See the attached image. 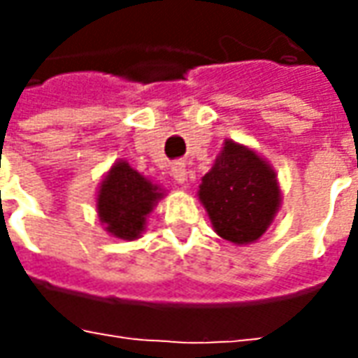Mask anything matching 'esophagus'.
<instances>
[{
	"label": "esophagus",
	"mask_w": 358,
	"mask_h": 358,
	"mask_svg": "<svg viewBox=\"0 0 358 358\" xmlns=\"http://www.w3.org/2000/svg\"><path fill=\"white\" fill-rule=\"evenodd\" d=\"M171 177L179 183V185H183L187 181V171H185V167L183 165H173V169H171Z\"/></svg>",
	"instance_id": "34e87169"
}]
</instances>
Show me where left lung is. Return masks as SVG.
<instances>
[{"label": "left lung", "instance_id": "obj_1", "mask_svg": "<svg viewBox=\"0 0 358 358\" xmlns=\"http://www.w3.org/2000/svg\"><path fill=\"white\" fill-rule=\"evenodd\" d=\"M197 195L215 233L235 245L261 239L281 207L275 169L251 147L231 139L201 179Z\"/></svg>", "mask_w": 358, "mask_h": 358}]
</instances>
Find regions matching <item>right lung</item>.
I'll use <instances>...</instances> for the list:
<instances>
[{
    "instance_id": "add662e5",
    "label": "right lung",
    "mask_w": 358,
    "mask_h": 358,
    "mask_svg": "<svg viewBox=\"0 0 358 358\" xmlns=\"http://www.w3.org/2000/svg\"><path fill=\"white\" fill-rule=\"evenodd\" d=\"M163 189L135 171L127 161L119 159L105 173L97 191V215L105 231L123 241H135L143 233L147 217Z\"/></svg>"
}]
</instances>
